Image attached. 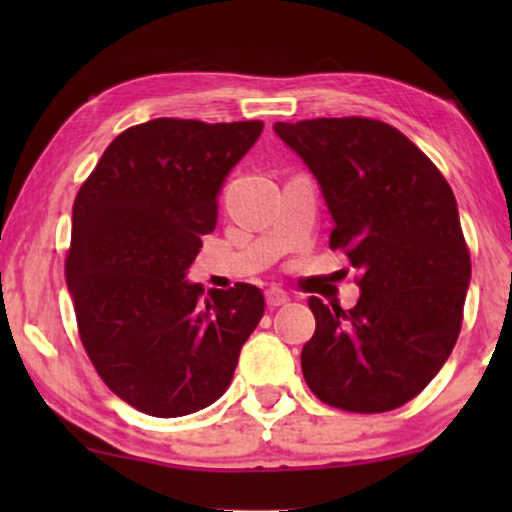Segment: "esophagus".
Wrapping results in <instances>:
<instances>
[{
    "label": "esophagus",
    "mask_w": 512,
    "mask_h": 512,
    "mask_svg": "<svg viewBox=\"0 0 512 512\" xmlns=\"http://www.w3.org/2000/svg\"><path fill=\"white\" fill-rule=\"evenodd\" d=\"M265 303H268V307L275 310V307L289 303V293H286L284 289H277V286H270V289L265 291Z\"/></svg>",
    "instance_id": "1"
}]
</instances>
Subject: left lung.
<instances>
[{"instance_id":"1","label":"left lung","mask_w":512,"mask_h":512,"mask_svg":"<svg viewBox=\"0 0 512 512\" xmlns=\"http://www.w3.org/2000/svg\"><path fill=\"white\" fill-rule=\"evenodd\" d=\"M275 132L317 177L331 249L359 270L352 310L310 298L317 328L300 363L312 394L347 412L412 401L459 338L471 254L447 179L394 125L312 118Z\"/></svg>"}]
</instances>
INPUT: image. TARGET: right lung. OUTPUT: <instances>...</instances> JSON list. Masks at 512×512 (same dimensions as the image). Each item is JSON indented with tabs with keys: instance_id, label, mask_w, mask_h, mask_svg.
Listing matches in <instances>:
<instances>
[{
	"instance_id": "1",
	"label": "right lung",
	"mask_w": 512,
	"mask_h": 512,
	"mask_svg": "<svg viewBox=\"0 0 512 512\" xmlns=\"http://www.w3.org/2000/svg\"><path fill=\"white\" fill-rule=\"evenodd\" d=\"M261 121L153 118L107 146L72 209L65 277L90 363L151 417L212 405L265 312L261 289L209 291L186 272L219 216L216 195Z\"/></svg>"
}]
</instances>
